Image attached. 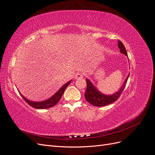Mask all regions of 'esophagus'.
<instances>
[{
    "label": "esophagus",
    "mask_w": 155,
    "mask_h": 155,
    "mask_svg": "<svg viewBox=\"0 0 155 155\" xmlns=\"http://www.w3.org/2000/svg\"><path fill=\"white\" fill-rule=\"evenodd\" d=\"M83 75L81 73H77L76 75H75V78L78 79V78H83Z\"/></svg>",
    "instance_id": "obj_1"
}]
</instances>
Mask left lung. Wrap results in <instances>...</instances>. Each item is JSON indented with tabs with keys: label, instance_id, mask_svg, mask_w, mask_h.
Segmentation results:
<instances>
[{
	"label": "left lung",
	"instance_id": "left-lung-1",
	"mask_svg": "<svg viewBox=\"0 0 155 155\" xmlns=\"http://www.w3.org/2000/svg\"><path fill=\"white\" fill-rule=\"evenodd\" d=\"M118 46L120 48V52L128 57L127 53V51L124 44L119 40H118ZM129 74L130 73L128 74V76H127L124 84L120 88V90L112 95H106L104 94H102L94 86L92 82L89 80L88 79H87V88L85 93V97L87 101H88L89 104H91V105L96 107L105 106L116 101L118 99V97L120 96L121 94L124 91V88L125 87L126 85V83L127 82Z\"/></svg>",
	"mask_w": 155,
	"mask_h": 155
}]
</instances>
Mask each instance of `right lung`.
<instances>
[{
  "mask_svg": "<svg viewBox=\"0 0 155 155\" xmlns=\"http://www.w3.org/2000/svg\"><path fill=\"white\" fill-rule=\"evenodd\" d=\"M72 80L69 81L67 82L66 84H64L63 86L59 88V90L56 92L54 95H53L51 97H50L49 99L43 101H39V102H36V101H32L30 100H28L25 97L23 96L21 92H19L21 96L22 97L23 99L25 100V101L28 104L31 106L32 107L35 108V109H48V108H50L51 107L54 106L56 105L58 103L59 101V100L61 98L63 93L65 91V89L68 86L69 84L71 82Z\"/></svg>",
  "mask_w": 155,
  "mask_h": 155,
  "instance_id": "obj_1",
  "label": "right lung"
}]
</instances>
